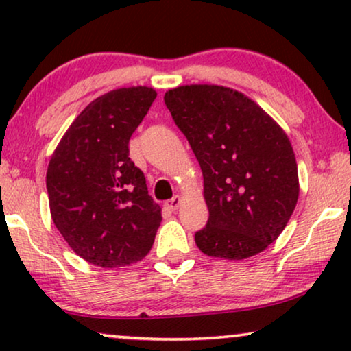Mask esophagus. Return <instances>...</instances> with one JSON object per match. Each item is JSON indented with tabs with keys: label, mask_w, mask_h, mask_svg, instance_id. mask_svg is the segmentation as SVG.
<instances>
[{
	"label": "esophagus",
	"mask_w": 351,
	"mask_h": 351,
	"mask_svg": "<svg viewBox=\"0 0 351 351\" xmlns=\"http://www.w3.org/2000/svg\"><path fill=\"white\" fill-rule=\"evenodd\" d=\"M180 203H182V198H180L179 195H176L174 198H172V199L166 201V206H167V208H169L171 210H176V209L179 208V206H180Z\"/></svg>",
	"instance_id": "esophagus-1"
}]
</instances>
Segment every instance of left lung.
I'll list each match as a JSON object with an SVG mask.
<instances>
[{"label":"left lung","instance_id":"1","mask_svg":"<svg viewBox=\"0 0 351 351\" xmlns=\"http://www.w3.org/2000/svg\"><path fill=\"white\" fill-rule=\"evenodd\" d=\"M165 102L203 171L209 219L196 246L228 261L262 252L299 199L289 137L254 100L223 86H179Z\"/></svg>","mask_w":351,"mask_h":351}]
</instances>
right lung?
Wrapping results in <instances>:
<instances>
[{
  "instance_id": "1",
  "label": "right lung",
  "mask_w": 351,
  "mask_h": 351,
  "mask_svg": "<svg viewBox=\"0 0 351 351\" xmlns=\"http://www.w3.org/2000/svg\"><path fill=\"white\" fill-rule=\"evenodd\" d=\"M156 90L132 86L93 100L66 129L46 174L51 217L69 246L102 268L147 256L161 223L143 172L129 158V138Z\"/></svg>"
}]
</instances>
